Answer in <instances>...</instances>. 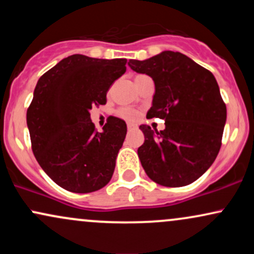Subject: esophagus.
Wrapping results in <instances>:
<instances>
[{
	"instance_id": "1",
	"label": "esophagus",
	"mask_w": 254,
	"mask_h": 254,
	"mask_svg": "<svg viewBox=\"0 0 254 254\" xmlns=\"http://www.w3.org/2000/svg\"><path fill=\"white\" fill-rule=\"evenodd\" d=\"M135 125L133 124H127V130H132V129H135Z\"/></svg>"
}]
</instances>
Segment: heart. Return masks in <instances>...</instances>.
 Returning a JSON list of instances; mask_svg holds the SVG:
<instances>
[{
    "mask_svg": "<svg viewBox=\"0 0 254 254\" xmlns=\"http://www.w3.org/2000/svg\"><path fill=\"white\" fill-rule=\"evenodd\" d=\"M117 115L121 118L125 119L127 122H133L138 118V112L136 110L130 109V107H123V109H119Z\"/></svg>",
    "mask_w": 254,
    "mask_h": 254,
    "instance_id": "obj_1",
    "label": "heart"
}]
</instances>
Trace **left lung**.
Masks as SVG:
<instances>
[{
	"instance_id": "1",
	"label": "left lung",
	"mask_w": 254,
	"mask_h": 254,
	"mask_svg": "<svg viewBox=\"0 0 254 254\" xmlns=\"http://www.w3.org/2000/svg\"><path fill=\"white\" fill-rule=\"evenodd\" d=\"M130 68L155 83L147 118L165 119V130L141 125L139 160L153 182L168 188L193 183L212 165L221 144L227 109L216 78L180 52L164 51Z\"/></svg>"
}]
</instances>
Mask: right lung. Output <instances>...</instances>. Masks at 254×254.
<instances>
[{"label":"right lung","mask_w":254,"mask_h":254,"mask_svg":"<svg viewBox=\"0 0 254 254\" xmlns=\"http://www.w3.org/2000/svg\"><path fill=\"white\" fill-rule=\"evenodd\" d=\"M125 64V58L72 55L38 81L27 109L32 150L44 172L64 190L94 192L112 178L127 124L109 117L98 132L89 110L106 104L107 90L127 70Z\"/></svg>","instance_id":"add662e5"}]
</instances>
